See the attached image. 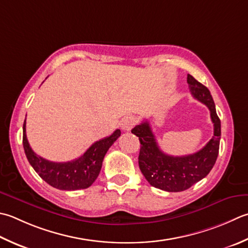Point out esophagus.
<instances>
[{"instance_id": "esophagus-1", "label": "esophagus", "mask_w": 248, "mask_h": 248, "mask_svg": "<svg viewBox=\"0 0 248 248\" xmlns=\"http://www.w3.org/2000/svg\"><path fill=\"white\" fill-rule=\"evenodd\" d=\"M135 124H137V118L134 116H127L121 121V129L124 131H131Z\"/></svg>"}]
</instances>
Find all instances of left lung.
I'll return each mask as SVG.
<instances>
[{"mask_svg":"<svg viewBox=\"0 0 248 248\" xmlns=\"http://www.w3.org/2000/svg\"><path fill=\"white\" fill-rule=\"evenodd\" d=\"M187 82L193 98L210 109L212 123L214 124V135L204 147L187 156H170L159 148L148 121H143L131 131L139 137L140 143L139 155L140 172L150 185L169 192L184 191L204 178L214 167L219 152L220 119L216 114L211 92L190 74L187 75Z\"/></svg>","mask_w":248,"mask_h":248,"instance_id":"left-lung-1","label":"left lung"}]
</instances>
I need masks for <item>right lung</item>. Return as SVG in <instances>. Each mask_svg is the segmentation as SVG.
Returning <instances> with one entry per match:
<instances>
[{
    "mask_svg": "<svg viewBox=\"0 0 248 248\" xmlns=\"http://www.w3.org/2000/svg\"><path fill=\"white\" fill-rule=\"evenodd\" d=\"M120 130H115L109 137L95 142L86 153L73 161L52 162L33 152L26 134V120L23 124L22 143L28 161L44 181L60 190H78L90 187L99 176L105 154L120 137Z\"/></svg>",
    "mask_w": 248,
    "mask_h": 248,
    "instance_id": "add662e5",
    "label": "right lung"
}]
</instances>
